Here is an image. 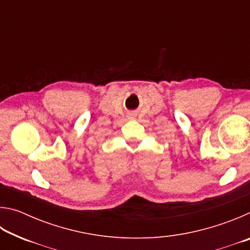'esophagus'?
<instances>
[{"label": "esophagus", "instance_id": "1", "mask_svg": "<svg viewBox=\"0 0 250 250\" xmlns=\"http://www.w3.org/2000/svg\"><path fill=\"white\" fill-rule=\"evenodd\" d=\"M128 116H129V118H133V117H134V115H133V113H129V115H128Z\"/></svg>", "mask_w": 250, "mask_h": 250}]
</instances>
